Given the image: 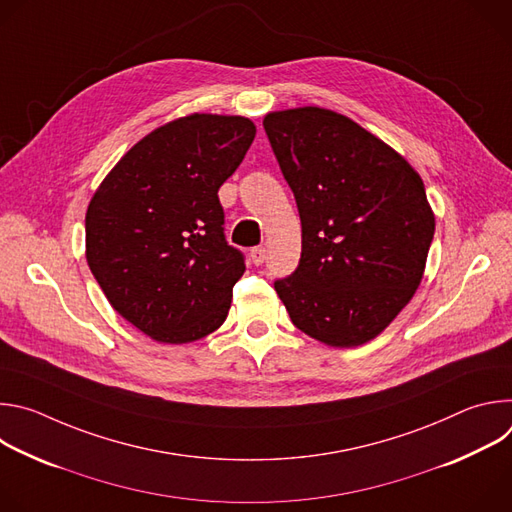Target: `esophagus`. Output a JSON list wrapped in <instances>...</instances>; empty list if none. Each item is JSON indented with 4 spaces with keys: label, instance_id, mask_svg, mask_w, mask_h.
I'll list each match as a JSON object with an SVG mask.
<instances>
[{
    "label": "esophagus",
    "instance_id": "1",
    "mask_svg": "<svg viewBox=\"0 0 512 512\" xmlns=\"http://www.w3.org/2000/svg\"><path fill=\"white\" fill-rule=\"evenodd\" d=\"M249 255H251V261H253L255 265H261V263L265 261V257H267V253H265V247H253Z\"/></svg>",
    "mask_w": 512,
    "mask_h": 512
}]
</instances>
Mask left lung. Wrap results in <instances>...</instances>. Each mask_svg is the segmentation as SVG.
Segmentation results:
<instances>
[{
    "label": "left lung",
    "mask_w": 512,
    "mask_h": 512,
    "mask_svg": "<svg viewBox=\"0 0 512 512\" xmlns=\"http://www.w3.org/2000/svg\"><path fill=\"white\" fill-rule=\"evenodd\" d=\"M263 127L302 221L300 265L273 283L279 300L296 328L328 346L373 340L413 298L433 241L419 174L328 109L275 111Z\"/></svg>",
    "instance_id": "left-lung-1"
}]
</instances>
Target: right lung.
Wrapping results in <instances>:
<instances>
[{"instance_id":"obj_1","label":"right lung","mask_w":512,"mask_h":512,"mask_svg":"<svg viewBox=\"0 0 512 512\" xmlns=\"http://www.w3.org/2000/svg\"><path fill=\"white\" fill-rule=\"evenodd\" d=\"M247 117L194 113L137 141L91 198L87 261L109 304L164 344L227 320L245 255L225 239L218 188L255 139Z\"/></svg>"}]
</instances>
